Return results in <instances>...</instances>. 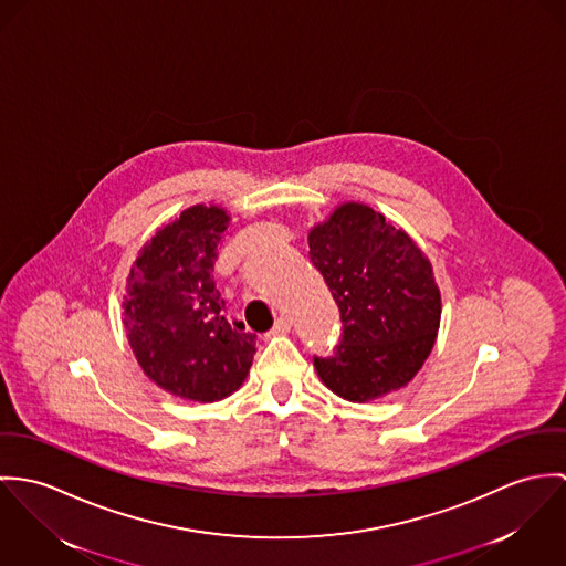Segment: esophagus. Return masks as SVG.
I'll return each mask as SVG.
<instances>
[{"mask_svg":"<svg viewBox=\"0 0 566 566\" xmlns=\"http://www.w3.org/2000/svg\"><path fill=\"white\" fill-rule=\"evenodd\" d=\"M271 332H273V334H286V332H291V318H289V316H280V318L275 321V325H273Z\"/></svg>","mask_w":566,"mask_h":566,"instance_id":"34e87169","label":"esophagus"}]
</instances>
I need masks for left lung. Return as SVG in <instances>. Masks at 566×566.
Wrapping results in <instances>:
<instances>
[{
    "mask_svg": "<svg viewBox=\"0 0 566 566\" xmlns=\"http://www.w3.org/2000/svg\"><path fill=\"white\" fill-rule=\"evenodd\" d=\"M311 260L343 321L332 358H314L321 381L356 403L406 386L428 360L440 325L432 262L381 212L345 201L308 234Z\"/></svg>",
    "mask_w": 566,
    "mask_h": 566,
    "instance_id": "8db88e82",
    "label": "left lung"
}]
</instances>
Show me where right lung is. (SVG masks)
Returning a JSON list of instances; mask_svg holds the SVG:
<instances>
[{"instance_id":"right-lung-1","label":"right lung","mask_w":566,"mask_h":566,"mask_svg":"<svg viewBox=\"0 0 566 566\" xmlns=\"http://www.w3.org/2000/svg\"><path fill=\"white\" fill-rule=\"evenodd\" d=\"M230 214L195 203L138 252L127 277L124 327L143 374L163 390L212 403L241 388L255 334L228 318L212 271Z\"/></svg>"}]
</instances>
